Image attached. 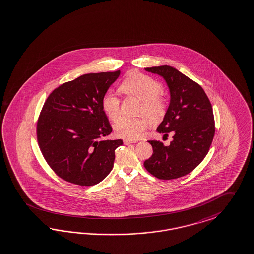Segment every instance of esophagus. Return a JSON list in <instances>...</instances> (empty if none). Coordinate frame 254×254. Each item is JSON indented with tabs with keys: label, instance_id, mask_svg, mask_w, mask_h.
<instances>
[{
	"label": "esophagus",
	"instance_id": "34e87169",
	"mask_svg": "<svg viewBox=\"0 0 254 254\" xmlns=\"http://www.w3.org/2000/svg\"><path fill=\"white\" fill-rule=\"evenodd\" d=\"M123 142H124V144H126V145H129V144H131V143H135L136 141L130 140V139H124V140H123Z\"/></svg>",
	"mask_w": 254,
	"mask_h": 254
}]
</instances>
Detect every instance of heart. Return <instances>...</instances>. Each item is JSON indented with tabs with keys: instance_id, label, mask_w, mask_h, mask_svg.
Returning <instances> with one entry per match:
<instances>
[{
	"instance_id": "obj_1",
	"label": "heart",
	"mask_w": 254,
	"mask_h": 254,
	"mask_svg": "<svg viewBox=\"0 0 254 254\" xmlns=\"http://www.w3.org/2000/svg\"><path fill=\"white\" fill-rule=\"evenodd\" d=\"M121 91L126 95L139 98L142 101L138 113L146 115L150 121H157L166 110V101L162 95L163 86L150 76L133 72L127 76L120 85ZM102 107L107 117L116 122L121 116V100L113 92H106L102 99ZM147 120L138 118H121L115 124L118 136L127 139H136L147 127Z\"/></svg>"
}]
</instances>
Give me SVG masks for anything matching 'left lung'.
Returning <instances> with one entry per match:
<instances>
[{"mask_svg":"<svg viewBox=\"0 0 254 254\" xmlns=\"http://www.w3.org/2000/svg\"><path fill=\"white\" fill-rule=\"evenodd\" d=\"M162 76L169 85L170 104L157 131L169 136V146L149 140L152 155L144 162L151 175L160 180L180 178L197 168L206 156L215 135L212 104L203 88L195 81L169 66L146 67Z\"/></svg>","mask_w":254,"mask_h":254,"instance_id":"left-lung-1","label":"left lung"}]
</instances>
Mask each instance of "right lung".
<instances>
[{"instance_id":"right-lung-1","label":"right lung","mask_w":254,"mask_h":254,"mask_svg":"<svg viewBox=\"0 0 254 254\" xmlns=\"http://www.w3.org/2000/svg\"><path fill=\"white\" fill-rule=\"evenodd\" d=\"M121 70L88 73L56 88L37 123L38 147L49 167L70 184L90 187L113 169L122 139L100 140L112 131L102 99Z\"/></svg>"}]
</instances>
